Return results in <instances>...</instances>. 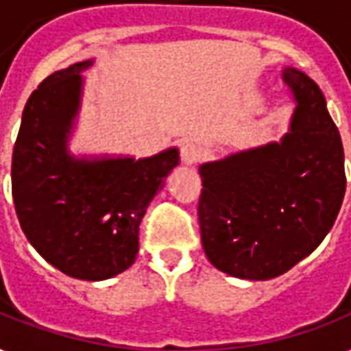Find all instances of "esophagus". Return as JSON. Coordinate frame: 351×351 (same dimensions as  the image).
I'll use <instances>...</instances> for the list:
<instances>
[{"instance_id": "1", "label": "esophagus", "mask_w": 351, "mask_h": 351, "mask_svg": "<svg viewBox=\"0 0 351 351\" xmlns=\"http://www.w3.org/2000/svg\"><path fill=\"white\" fill-rule=\"evenodd\" d=\"M180 156L184 164H197L200 156H202V149H200V145L197 142L187 140V142H184L180 145Z\"/></svg>"}]
</instances>
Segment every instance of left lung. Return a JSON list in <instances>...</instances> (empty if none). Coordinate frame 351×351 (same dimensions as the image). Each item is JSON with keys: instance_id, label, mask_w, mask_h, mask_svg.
I'll return each instance as SVG.
<instances>
[{"instance_id": "8db88e82", "label": "left lung", "mask_w": 351, "mask_h": 351, "mask_svg": "<svg viewBox=\"0 0 351 351\" xmlns=\"http://www.w3.org/2000/svg\"><path fill=\"white\" fill-rule=\"evenodd\" d=\"M291 131L280 143L200 167V237L209 262L239 278L278 277L321 244L346 191L344 149L313 80L286 69Z\"/></svg>"}]
</instances>
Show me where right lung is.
<instances>
[{"instance_id": "obj_1", "label": "right lung", "mask_w": 351, "mask_h": 351, "mask_svg": "<svg viewBox=\"0 0 351 351\" xmlns=\"http://www.w3.org/2000/svg\"><path fill=\"white\" fill-rule=\"evenodd\" d=\"M80 62L47 76L30 95L12 153V198L34 250L69 277L104 280L138 253L149 202L178 165V151L153 158L80 162L65 138L80 100Z\"/></svg>"}]
</instances>
